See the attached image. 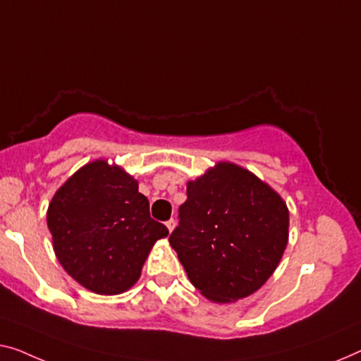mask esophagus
Here are the masks:
<instances>
[{
	"label": "esophagus",
	"mask_w": 361,
	"mask_h": 361,
	"mask_svg": "<svg viewBox=\"0 0 361 361\" xmlns=\"http://www.w3.org/2000/svg\"><path fill=\"white\" fill-rule=\"evenodd\" d=\"M165 225H166V228H169V232L171 233V232H173V228H175V225H176V222H175V220H173V219H170V220H169V222H166Z\"/></svg>",
	"instance_id": "1"
}]
</instances>
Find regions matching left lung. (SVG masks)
I'll return each mask as SVG.
<instances>
[{
  "instance_id": "1",
  "label": "left lung",
  "mask_w": 361,
  "mask_h": 361,
  "mask_svg": "<svg viewBox=\"0 0 361 361\" xmlns=\"http://www.w3.org/2000/svg\"><path fill=\"white\" fill-rule=\"evenodd\" d=\"M170 235L191 283L214 303H235L267 282L288 243V207L245 166L219 162L186 183Z\"/></svg>"
}]
</instances>
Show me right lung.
<instances>
[{
  "mask_svg": "<svg viewBox=\"0 0 361 361\" xmlns=\"http://www.w3.org/2000/svg\"><path fill=\"white\" fill-rule=\"evenodd\" d=\"M47 225L64 271L99 295L131 288L155 241L169 236L164 224L150 219L137 180L105 159L80 166L58 188Z\"/></svg>",
  "mask_w": 361,
  "mask_h": 361,
  "instance_id": "1",
  "label": "right lung"
}]
</instances>
